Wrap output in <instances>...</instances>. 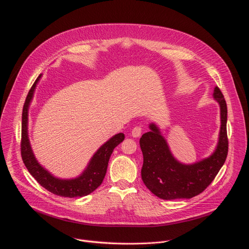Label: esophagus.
<instances>
[{
	"mask_svg": "<svg viewBox=\"0 0 249 249\" xmlns=\"http://www.w3.org/2000/svg\"><path fill=\"white\" fill-rule=\"evenodd\" d=\"M141 133H142V127L141 126H136L133 128L132 130V136L134 138H138L141 136Z\"/></svg>",
	"mask_w": 249,
	"mask_h": 249,
	"instance_id": "1",
	"label": "esophagus"
}]
</instances>
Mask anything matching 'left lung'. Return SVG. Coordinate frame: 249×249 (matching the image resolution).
Wrapping results in <instances>:
<instances>
[{"instance_id":"obj_1","label":"left lung","mask_w":249,"mask_h":249,"mask_svg":"<svg viewBox=\"0 0 249 249\" xmlns=\"http://www.w3.org/2000/svg\"><path fill=\"white\" fill-rule=\"evenodd\" d=\"M213 96L221 109V130L215 152L193 164H183L171 154L166 140L155 123L140 139L144 162L141 174L143 182L153 194L163 200L190 199L202 193L215 179L224 165L228 151V108L221 89L216 87Z\"/></svg>"}]
</instances>
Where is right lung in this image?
Returning <instances> with one entry per match:
<instances>
[{"instance_id":"right-lung-1","label":"right lung","mask_w":249,"mask_h":249,"mask_svg":"<svg viewBox=\"0 0 249 249\" xmlns=\"http://www.w3.org/2000/svg\"><path fill=\"white\" fill-rule=\"evenodd\" d=\"M41 75L38 76L28 91L22 109L21 118V142L20 153L24 165L29 173L42 187L49 192L62 197H83L93 192L103 181L107 170L108 161L113 150L124 140L123 133L116 134L103 144L89 160L84 172L73 179H60L53 176L49 171L42 167L35 159L28 139V108L32 100L34 89L36 88Z\"/></svg>"}]
</instances>
